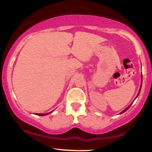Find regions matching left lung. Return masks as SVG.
Instances as JSON below:
<instances>
[{"label":"left lung","instance_id":"1","mask_svg":"<svg viewBox=\"0 0 152 152\" xmlns=\"http://www.w3.org/2000/svg\"><path fill=\"white\" fill-rule=\"evenodd\" d=\"M141 82H142V81H141ZM141 86H142V84H141ZM141 86H140V91H139V93H140V89H141ZM139 93H138V94H139ZM138 94H137V96H138ZM130 106H131V104H130V105H129V107H126V109H125V110H123V111H122V112H121V113H124V112H125V111H126V110H128V109H129V107H130Z\"/></svg>","mask_w":152,"mask_h":152}]
</instances>
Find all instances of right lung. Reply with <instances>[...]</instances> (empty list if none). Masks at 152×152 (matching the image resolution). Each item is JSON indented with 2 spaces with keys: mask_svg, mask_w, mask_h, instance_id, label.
<instances>
[{
  "mask_svg": "<svg viewBox=\"0 0 152 152\" xmlns=\"http://www.w3.org/2000/svg\"><path fill=\"white\" fill-rule=\"evenodd\" d=\"M39 115H41V114H38ZM45 115H47V114H45Z\"/></svg>",
  "mask_w": 152,
  "mask_h": 152,
  "instance_id": "1",
  "label": "right lung"
}]
</instances>
